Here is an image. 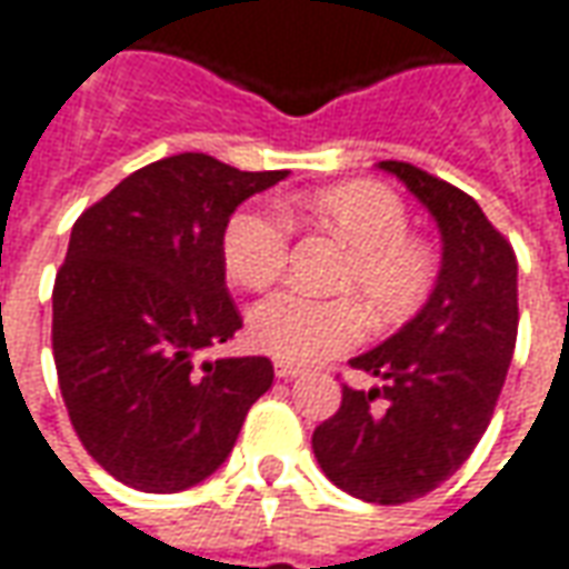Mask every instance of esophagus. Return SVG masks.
<instances>
[{
  "label": "esophagus",
  "mask_w": 569,
  "mask_h": 569,
  "mask_svg": "<svg viewBox=\"0 0 569 569\" xmlns=\"http://www.w3.org/2000/svg\"><path fill=\"white\" fill-rule=\"evenodd\" d=\"M273 371H277V378H283V381H292V378L302 375V368L292 362H273Z\"/></svg>",
  "instance_id": "34e87169"
}]
</instances>
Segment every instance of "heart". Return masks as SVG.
I'll return each mask as SVG.
<instances>
[{"label":"heart","mask_w":569,"mask_h":569,"mask_svg":"<svg viewBox=\"0 0 569 569\" xmlns=\"http://www.w3.org/2000/svg\"><path fill=\"white\" fill-rule=\"evenodd\" d=\"M289 217L349 248L337 286L359 296L375 321L409 318L438 283V251L409 232V207L381 182L356 179L305 191L289 204ZM289 246L292 226L283 213L242 207L223 226L226 273L246 289H267L283 277ZM359 302L277 292L251 308L248 337L280 362H323L362 340Z\"/></svg>","instance_id":"obj_1"}]
</instances>
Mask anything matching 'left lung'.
Instances as JSON below:
<instances>
[{
	"instance_id": "left-lung-1",
	"label": "left lung",
	"mask_w": 569,
	"mask_h": 569,
	"mask_svg": "<svg viewBox=\"0 0 569 569\" xmlns=\"http://www.w3.org/2000/svg\"><path fill=\"white\" fill-rule=\"evenodd\" d=\"M431 210L443 239L438 286L419 315L352 359L381 387L343 383L311 435L323 476L368 503L425 498L481 441L517 346V254L481 207L438 176L383 160Z\"/></svg>"
}]
</instances>
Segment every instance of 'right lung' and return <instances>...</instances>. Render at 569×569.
I'll return each mask as SVG.
<instances>
[{"label": "right lung", "instance_id": "1", "mask_svg": "<svg viewBox=\"0 0 569 569\" xmlns=\"http://www.w3.org/2000/svg\"><path fill=\"white\" fill-rule=\"evenodd\" d=\"M286 169L242 172L176 153L131 172L71 226L52 286V359L71 428L128 488L172 495L229 457L264 356L198 362L242 315L226 292L223 226Z\"/></svg>", "mask_w": 569, "mask_h": 569}]
</instances>
